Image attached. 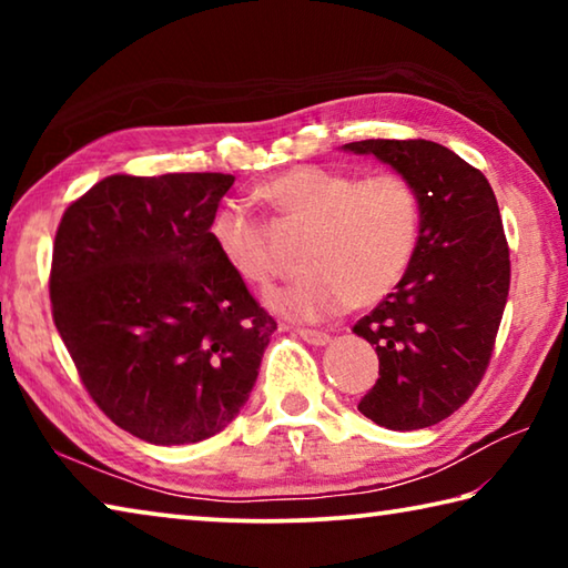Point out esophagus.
<instances>
[{
	"label": "esophagus",
	"instance_id": "34e87169",
	"mask_svg": "<svg viewBox=\"0 0 568 568\" xmlns=\"http://www.w3.org/2000/svg\"><path fill=\"white\" fill-rule=\"evenodd\" d=\"M297 335H301V338H303L305 343H311V345H328V343H331V335L323 333V331L301 328V331H297Z\"/></svg>",
	"mask_w": 568,
	"mask_h": 568
}]
</instances>
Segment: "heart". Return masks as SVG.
Wrapping results in <instances>:
<instances>
[{
	"instance_id": "1",
	"label": "heart",
	"mask_w": 568,
	"mask_h": 568,
	"mask_svg": "<svg viewBox=\"0 0 568 568\" xmlns=\"http://www.w3.org/2000/svg\"><path fill=\"white\" fill-rule=\"evenodd\" d=\"M277 213L311 227L303 245L307 271L267 295L275 313L323 321L348 305L386 297L416 257L423 203L400 172L358 178L348 170L301 165L261 185ZM210 240L247 283L267 285L277 273L271 233L245 205L227 203L210 220Z\"/></svg>"
}]
</instances>
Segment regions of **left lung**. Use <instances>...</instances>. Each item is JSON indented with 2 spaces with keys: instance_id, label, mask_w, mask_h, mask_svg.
<instances>
[{
  "instance_id": "obj_1",
  "label": "left lung",
  "mask_w": 568,
  "mask_h": 568,
  "mask_svg": "<svg viewBox=\"0 0 568 568\" xmlns=\"http://www.w3.org/2000/svg\"><path fill=\"white\" fill-rule=\"evenodd\" d=\"M420 192L416 257L396 285L353 325L376 345L378 381L358 403L390 430L436 426L470 398L491 361L511 283L501 213L484 172L430 140H361Z\"/></svg>"
}]
</instances>
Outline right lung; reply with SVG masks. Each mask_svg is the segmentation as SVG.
Segmentation results:
<instances>
[{
  "label": "right lung",
  "mask_w": 568,
  "mask_h": 568,
  "mask_svg": "<svg viewBox=\"0 0 568 568\" xmlns=\"http://www.w3.org/2000/svg\"><path fill=\"white\" fill-rule=\"evenodd\" d=\"M233 182L223 172L110 175L57 227V331L104 416L148 444L220 434L277 328L210 240Z\"/></svg>",
  "instance_id": "right-lung-1"
}]
</instances>
